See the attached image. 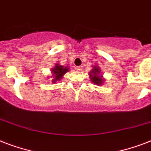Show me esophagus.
I'll return each mask as SVG.
<instances>
[{"instance_id": "1", "label": "esophagus", "mask_w": 151, "mask_h": 151, "mask_svg": "<svg viewBox=\"0 0 151 151\" xmlns=\"http://www.w3.org/2000/svg\"><path fill=\"white\" fill-rule=\"evenodd\" d=\"M76 70L77 71H81V67H80V66H78V67H76Z\"/></svg>"}]
</instances>
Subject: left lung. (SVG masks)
Instances as JSON below:
<instances>
[{"label": "left lung", "instance_id": "obj_1", "mask_svg": "<svg viewBox=\"0 0 151 151\" xmlns=\"http://www.w3.org/2000/svg\"><path fill=\"white\" fill-rule=\"evenodd\" d=\"M89 78L91 82L94 83L96 85H102L105 81V79L103 78L101 70L98 65H95L92 67V70L90 71Z\"/></svg>", "mask_w": 151, "mask_h": 151}]
</instances>
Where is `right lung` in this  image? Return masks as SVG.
Here are the masks:
<instances>
[{
  "label": "right lung",
  "mask_w": 151,
  "mask_h": 151,
  "mask_svg": "<svg viewBox=\"0 0 151 151\" xmlns=\"http://www.w3.org/2000/svg\"><path fill=\"white\" fill-rule=\"evenodd\" d=\"M69 70L70 68L67 66H62L59 63H55L54 67L52 69V74L53 77L52 82L54 84L56 81H59L63 78L64 74Z\"/></svg>",
  "instance_id": "1"
}]
</instances>
